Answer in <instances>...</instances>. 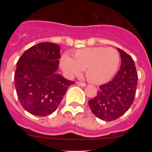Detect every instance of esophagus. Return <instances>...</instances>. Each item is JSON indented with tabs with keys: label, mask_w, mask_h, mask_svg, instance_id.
<instances>
[{
	"label": "esophagus",
	"mask_w": 152,
	"mask_h": 152,
	"mask_svg": "<svg viewBox=\"0 0 152 152\" xmlns=\"http://www.w3.org/2000/svg\"><path fill=\"white\" fill-rule=\"evenodd\" d=\"M77 84H78V85L81 86V87H85L86 86V84L85 83H81V82H77Z\"/></svg>",
	"instance_id": "34e87169"
}]
</instances>
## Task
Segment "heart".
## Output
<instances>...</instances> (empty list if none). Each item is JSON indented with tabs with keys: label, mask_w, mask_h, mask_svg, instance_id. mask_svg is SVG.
<instances>
[{
	"label": "heart",
	"mask_w": 152,
	"mask_h": 152,
	"mask_svg": "<svg viewBox=\"0 0 152 152\" xmlns=\"http://www.w3.org/2000/svg\"><path fill=\"white\" fill-rule=\"evenodd\" d=\"M120 57L113 48L89 47L75 51L73 58L68 55L61 56L60 65L67 75L73 77L85 70L90 82L101 84L110 80L119 68Z\"/></svg>",
	"instance_id": "heart-1"
}]
</instances>
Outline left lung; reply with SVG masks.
Listing matches in <instances>:
<instances>
[{"instance_id":"left-lung-1","label":"left lung","mask_w":152,"mask_h":152,"mask_svg":"<svg viewBox=\"0 0 152 152\" xmlns=\"http://www.w3.org/2000/svg\"><path fill=\"white\" fill-rule=\"evenodd\" d=\"M122 63L119 70L110 82L100 86L96 96L88 101L91 111L104 121L118 119L128 110L134 101L138 74L130 56L118 49Z\"/></svg>"}]
</instances>
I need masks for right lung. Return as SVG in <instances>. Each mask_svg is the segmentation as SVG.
Wrapping results in <instances>:
<instances>
[{
	"instance_id": "add662e5",
	"label": "right lung",
	"mask_w": 152,
	"mask_h": 152,
	"mask_svg": "<svg viewBox=\"0 0 152 152\" xmlns=\"http://www.w3.org/2000/svg\"><path fill=\"white\" fill-rule=\"evenodd\" d=\"M60 46L40 42L24 52L17 63L14 83L19 101L29 113L38 116L56 110L69 86L68 80L57 74Z\"/></svg>"
}]
</instances>
